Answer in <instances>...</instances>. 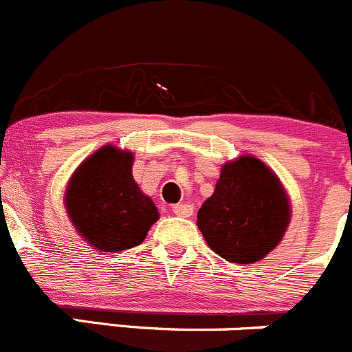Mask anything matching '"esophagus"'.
<instances>
[{"label":"esophagus","mask_w":352,"mask_h":352,"mask_svg":"<svg viewBox=\"0 0 352 352\" xmlns=\"http://www.w3.org/2000/svg\"><path fill=\"white\" fill-rule=\"evenodd\" d=\"M173 212L179 217H190L193 214V207L190 204H176L173 206Z\"/></svg>","instance_id":"1"}]
</instances>
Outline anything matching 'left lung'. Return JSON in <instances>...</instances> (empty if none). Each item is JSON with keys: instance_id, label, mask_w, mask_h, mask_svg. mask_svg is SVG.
<instances>
[{"instance_id": "obj_1", "label": "left lung", "mask_w": 352, "mask_h": 352, "mask_svg": "<svg viewBox=\"0 0 352 352\" xmlns=\"http://www.w3.org/2000/svg\"><path fill=\"white\" fill-rule=\"evenodd\" d=\"M290 207L278 178L256 157L224 164L212 197L197 214L207 245L230 263L263 259L278 245Z\"/></svg>"}]
</instances>
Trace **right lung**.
<instances>
[{
  "instance_id": "obj_1",
  "label": "right lung",
  "mask_w": 352,
  "mask_h": 352,
  "mask_svg": "<svg viewBox=\"0 0 352 352\" xmlns=\"http://www.w3.org/2000/svg\"><path fill=\"white\" fill-rule=\"evenodd\" d=\"M131 166V152L107 145L78 167L67 188L74 226L103 252L140 245L159 219L155 204L133 179Z\"/></svg>"
}]
</instances>
